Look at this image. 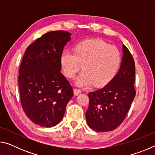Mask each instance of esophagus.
Instances as JSON below:
<instances>
[{"label": "esophagus", "instance_id": "34e87169", "mask_svg": "<svg viewBox=\"0 0 155 155\" xmlns=\"http://www.w3.org/2000/svg\"><path fill=\"white\" fill-rule=\"evenodd\" d=\"M74 93L75 95H78V94H79L81 93V90L80 89H78V88H74Z\"/></svg>", "mask_w": 155, "mask_h": 155}]
</instances>
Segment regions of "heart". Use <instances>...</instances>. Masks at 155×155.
Segmentation results:
<instances>
[{"label": "heart", "instance_id": "obj_1", "mask_svg": "<svg viewBox=\"0 0 155 155\" xmlns=\"http://www.w3.org/2000/svg\"><path fill=\"white\" fill-rule=\"evenodd\" d=\"M60 62L65 75L73 78L81 70L77 83L81 86L94 83L96 86L106 85L118 70L121 54L116 46L109 45L101 39H89L78 42L74 52H62Z\"/></svg>", "mask_w": 155, "mask_h": 155}]
</instances>
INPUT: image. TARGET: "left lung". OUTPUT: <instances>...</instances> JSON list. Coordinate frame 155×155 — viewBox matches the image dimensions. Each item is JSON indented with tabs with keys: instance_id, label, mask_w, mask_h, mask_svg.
I'll return each instance as SVG.
<instances>
[{
	"instance_id": "obj_1",
	"label": "left lung",
	"mask_w": 155,
	"mask_h": 155,
	"mask_svg": "<svg viewBox=\"0 0 155 155\" xmlns=\"http://www.w3.org/2000/svg\"><path fill=\"white\" fill-rule=\"evenodd\" d=\"M122 46L124 55L117 74L104 87L88 94L86 120L89 127L97 132H108L118 127L135 96V61L127 47Z\"/></svg>"
}]
</instances>
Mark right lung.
<instances>
[{"label": "right lung", "mask_w": 155, "mask_h": 155, "mask_svg": "<svg viewBox=\"0 0 155 155\" xmlns=\"http://www.w3.org/2000/svg\"><path fill=\"white\" fill-rule=\"evenodd\" d=\"M65 31L46 33L26 49L18 75L21 105L35 124L52 127L61 122L73 89L61 72L60 58L70 40Z\"/></svg>", "instance_id": "1"}]
</instances>
